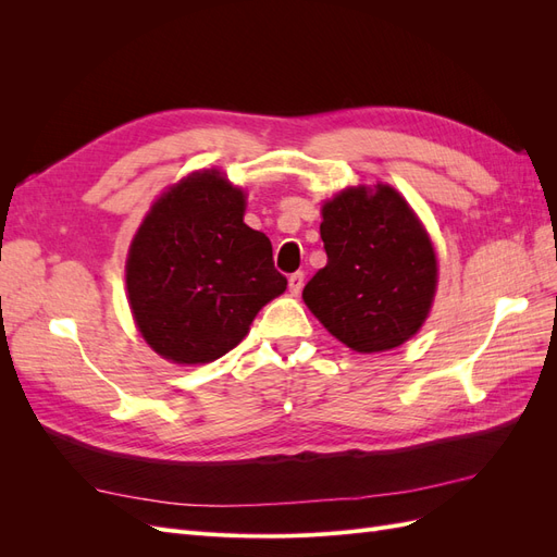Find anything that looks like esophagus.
<instances>
[{"instance_id":"esophagus-1","label":"esophagus","mask_w":557,"mask_h":557,"mask_svg":"<svg viewBox=\"0 0 557 557\" xmlns=\"http://www.w3.org/2000/svg\"><path fill=\"white\" fill-rule=\"evenodd\" d=\"M288 288H290V293H293V295H299V293H301V288H305V272H295V274H290V278H288Z\"/></svg>"}]
</instances>
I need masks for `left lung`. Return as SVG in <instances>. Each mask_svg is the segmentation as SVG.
I'll return each mask as SVG.
<instances>
[{
	"instance_id": "1",
	"label": "left lung",
	"mask_w": 557,
	"mask_h": 557,
	"mask_svg": "<svg viewBox=\"0 0 557 557\" xmlns=\"http://www.w3.org/2000/svg\"><path fill=\"white\" fill-rule=\"evenodd\" d=\"M327 264L305 285L307 307L358 352L391 350L420 330L436 288L428 232L391 185L348 188L323 207Z\"/></svg>"
}]
</instances>
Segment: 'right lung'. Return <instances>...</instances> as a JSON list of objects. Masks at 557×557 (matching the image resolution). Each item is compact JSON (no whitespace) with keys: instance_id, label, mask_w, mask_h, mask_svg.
Returning <instances> with one entry per match:
<instances>
[{"instance_id":"obj_1","label":"right lung","mask_w":557,"mask_h":557,"mask_svg":"<svg viewBox=\"0 0 557 557\" xmlns=\"http://www.w3.org/2000/svg\"><path fill=\"white\" fill-rule=\"evenodd\" d=\"M244 193L211 170L176 183L141 223L127 295L139 332L162 358L205 364L225 356L288 285L272 242L244 223Z\"/></svg>"}]
</instances>
